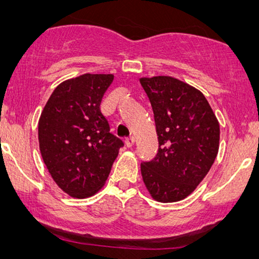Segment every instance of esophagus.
<instances>
[{"instance_id":"obj_1","label":"esophagus","mask_w":259,"mask_h":259,"mask_svg":"<svg viewBox=\"0 0 259 259\" xmlns=\"http://www.w3.org/2000/svg\"><path fill=\"white\" fill-rule=\"evenodd\" d=\"M134 143H136V139H134L133 137H128V138H126L125 144H126V146H127V147H132L133 145H134Z\"/></svg>"}]
</instances>
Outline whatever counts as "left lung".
I'll use <instances>...</instances> for the list:
<instances>
[{"mask_svg":"<svg viewBox=\"0 0 259 259\" xmlns=\"http://www.w3.org/2000/svg\"><path fill=\"white\" fill-rule=\"evenodd\" d=\"M153 109L158 153L141 162V176L153 199L182 200L210 171L219 148V123L206 98L171 76L141 77Z\"/></svg>","mask_w":259,"mask_h":259,"instance_id":"8db88e82","label":"left lung"}]
</instances>
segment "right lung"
<instances>
[{"label":"right lung","mask_w":259,"mask_h":259,"mask_svg":"<svg viewBox=\"0 0 259 259\" xmlns=\"http://www.w3.org/2000/svg\"><path fill=\"white\" fill-rule=\"evenodd\" d=\"M112 74H83L63 81L38 120L40 152L52 178L69 196L87 198L104 186L121 139L100 111Z\"/></svg>","instance_id":"right-lung-1"}]
</instances>
